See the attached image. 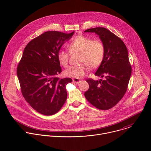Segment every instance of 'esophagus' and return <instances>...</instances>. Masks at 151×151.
I'll return each instance as SVG.
<instances>
[{"label": "esophagus", "mask_w": 151, "mask_h": 151, "mask_svg": "<svg viewBox=\"0 0 151 151\" xmlns=\"http://www.w3.org/2000/svg\"><path fill=\"white\" fill-rule=\"evenodd\" d=\"M73 81L75 83H76V84H79V83L81 82V80H79V79H76V78L73 79Z\"/></svg>", "instance_id": "esophagus-1"}]
</instances>
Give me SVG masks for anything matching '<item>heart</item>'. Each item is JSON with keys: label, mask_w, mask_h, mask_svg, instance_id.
I'll list each match as a JSON object with an SVG mask.
<instances>
[{"label": "heart", "mask_w": 151, "mask_h": 151, "mask_svg": "<svg viewBox=\"0 0 151 151\" xmlns=\"http://www.w3.org/2000/svg\"><path fill=\"white\" fill-rule=\"evenodd\" d=\"M70 53L81 54L80 62L85 64L79 66H70L64 71V75L68 78L81 79L87 73L88 67L97 68L103 61L104 55V47L99 40H93L84 35H78L68 46ZM57 60L63 67L68 65L69 54L63 50L57 53Z\"/></svg>", "instance_id": "1"}]
</instances>
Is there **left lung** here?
<instances>
[{"label": "left lung", "instance_id": "obj_1", "mask_svg": "<svg viewBox=\"0 0 151 151\" xmlns=\"http://www.w3.org/2000/svg\"><path fill=\"white\" fill-rule=\"evenodd\" d=\"M84 32L95 33L103 43L104 58L95 75L105 78L87 79L89 89L84 95L97 108L109 109L121 100L127 89L132 74L128 50L123 41L106 28L96 27Z\"/></svg>", "mask_w": 151, "mask_h": 151}]
</instances>
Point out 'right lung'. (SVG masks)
Listing matches in <instances>:
<instances>
[{
	"label": "right lung",
	"mask_w": 151,
	"mask_h": 151,
	"mask_svg": "<svg viewBox=\"0 0 151 151\" xmlns=\"http://www.w3.org/2000/svg\"><path fill=\"white\" fill-rule=\"evenodd\" d=\"M73 34L49 31L33 39L25 47L17 67L23 97L42 115L56 114L67 99L66 85L72 80L57 76L61 72L57 55Z\"/></svg>",
	"instance_id": "obj_1"
}]
</instances>
